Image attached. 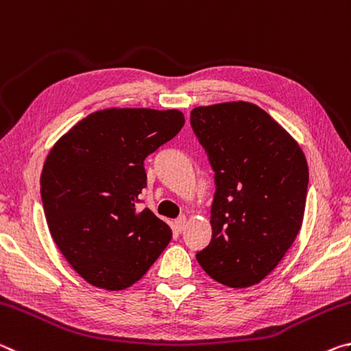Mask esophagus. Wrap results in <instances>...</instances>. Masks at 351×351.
<instances>
[{
	"label": "esophagus",
	"instance_id": "34e87169",
	"mask_svg": "<svg viewBox=\"0 0 351 351\" xmlns=\"http://www.w3.org/2000/svg\"><path fill=\"white\" fill-rule=\"evenodd\" d=\"M186 226V217L185 216H180L179 219H176V228L179 230V232H182L183 228H185Z\"/></svg>",
	"mask_w": 351,
	"mask_h": 351
}]
</instances>
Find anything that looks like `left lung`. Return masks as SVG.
<instances>
[{
	"mask_svg": "<svg viewBox=\"0 0 351 351\" xmlns=\"http://www.w3.org/2000/svg\"><path fill=\"white\" fill-rule=\"evenodd\" d=\"M191 128L215 172L204 271L230 288L274 271L302 227L309 172L288 132L250 102L196 107Z\"/></svg>",
	"mask_w": 351,
	"mask_h": 351,
	"instance_id": "left-lung-1",
	"label": "left lung"
}]
</instances>
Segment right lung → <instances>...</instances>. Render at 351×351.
I'll return each mask as SVG.
<instances>
[{
  "label": "right lung",
  "instance_id": "right-lung-1",
  "mask_svg": "<svg viewBox=\"0 0 351 351\" xmlns=\"http://www.w3.org/2000/svg\"><path fill=\"white\" fill-rule=\"evenodd\" d=\"M179 110L110 108L84 118L51 149L40 196L51 237L90 285L125 289L172 238L143 204L145 160L183 128Z\"/></svg>",
  "mask_w": 351,
  "mask_h": 351
}]
</instances>
